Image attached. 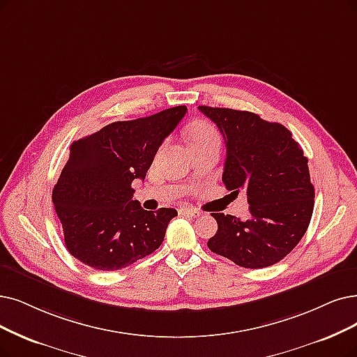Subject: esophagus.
<instances>
[{
  "mask_svg": "<svg viewBox=\"0 0 357 357\" xmlns=\"http://www.w3.org/2000/svg\"><path fill=\"white\" fill-rule=\"evenodd\" d=\"M178 212H180V215H188V217H192V218L201 217V212H199L195 208H180Z\"/></svg>",
  "mask_w": 357,
  "mask_h": 357,
  "instance_id": "1",
  "label": "esophagus"
}]
</instances>
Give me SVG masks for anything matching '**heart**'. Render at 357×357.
I'll return each instance as SVG.
<instances>
[{
    "label": "heart",
    "mask_w": 357,
    "mask_h": 357,
    "mask_svg": "<svg viewBox=\"0 0 357 357\" xmlns=\"http://www.w3.org/2000/svg\"><path fill=\"white\" fill-rule=\"evenodd\" d=\"M202 142H220V137L212 124L206 121H197L189 130V145L202 144Z\"/></svg>",
    "instance_id": "obj_1"
}]
</instances>
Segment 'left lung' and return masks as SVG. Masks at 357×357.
<instances>
[{
  "mask_svg": "<svg viewBox=\"0 0 357 357\" xmlns=\"http://www.w3.org/2000/svg\"><path fill=\"white\" fill-rule=\"evenodd\" d=\"M199 109L224 137L225 188L237 195L243 190L250 212L243 221L212 212L218 230L208 248L243 268L280 262L305 236L313 212L315 189L303 149L282 124L255 112L205 105Z\"/></svg>",
  "mask_w": 357,
  "mask_h": 357,
  "instance_id": "1",
  "label": "left lung"
}]
</instances>
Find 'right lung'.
<instances>
[{
	"label": "right lung",
	"mask_w": 357,
	"mask_h": 357,
	"mask_svg": "<svg viewBox=\"0 0 357 357\" xmlns=\"http://www.w3.org/2000/svg\"><path fill=\"white\" fill-rule=\"evenodd\" d=\"M188 108L111 123L70 145L52 190L66 248L93 269L117 271L161 246L173 208L146 211L133 201L132 181L145 180L155 153Z\"/></svg>",
	"instance_id": "right-lung-1"
}]
</instances>
